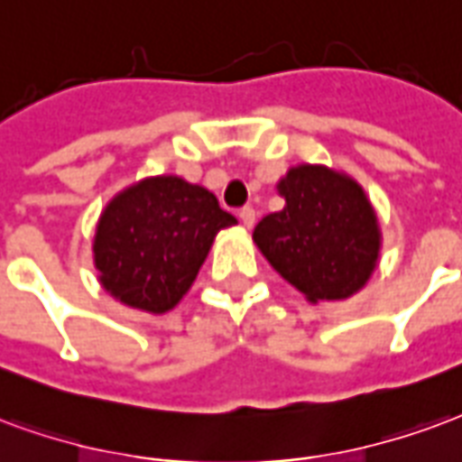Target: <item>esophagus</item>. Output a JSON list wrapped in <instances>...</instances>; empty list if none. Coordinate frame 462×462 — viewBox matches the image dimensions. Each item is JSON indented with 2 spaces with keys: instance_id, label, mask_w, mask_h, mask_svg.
Here are the masks:
<instances>
[{
  "instance_id": "esophagus-1",
  "label": "esophagus",
  "mask_w": 462,
  "mask_h": 462,
  "mask_svg": "<svg viewBox=\"0 0 462 462\" xmlns=\"http://www.w3.org/2000/svg\"><path fill=\"white\" fill-rule=\"evenodd\" d=\"M238 218H241V224H244L245 228H254L255 224V211L251 207H245L238 211Z\"/></svg>"
}]
</instances>
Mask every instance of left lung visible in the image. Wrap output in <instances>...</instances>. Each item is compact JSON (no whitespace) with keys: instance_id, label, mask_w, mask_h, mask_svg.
<instances>
[{"instance_id":"1","label":"left lung","mask_w":462,"mask_h":462,"mask_svg":"<svg viewBox=\"0 0 462 462\" xmlns=\"http://www.w3.org/2000/svg\"><path fill=\"white\" fill-rule=\"evenodd\" d=\"M275 189L285 207L254 231L265 261L310 302L356 295L382 251L379 218L365 189L325 164L291 167Z\"/></svg>"}]
</instances>
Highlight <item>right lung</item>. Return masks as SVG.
Returning a JSON list of instances; mask_svg holds the SVG:
<instances>
[{"label": "right lung", "instance_id": "obj_1", "mask_svg": "<svg viewBox=\"0 0 462 462\" xmlns=\"http://www.w3.org/2000/svg\"><path fill=\"white\" fill-rule=\"evenodd\" d=\"M236 217L177 174L134 181L103 208L93 236L97 281L116 300L150 315L177 308L211 244Z\"/></svg>", "mask_w": 462, "mask_h": 462}]
</instances>
